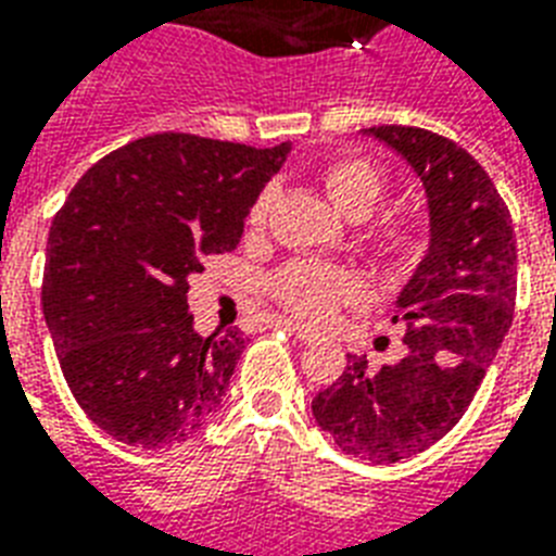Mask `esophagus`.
<instances>
[{"instance_id": "esophagus-1", "label": "esophagus", "mask_w": 556, "mask_h": 556, "mask_svg": "<svg viewBox=\"0 0 556 556\" xmlns=\"http://www.w3.org/2000/svg\"><path fill=\"white\" fill-rule=\"evenodd\" d=\"M274 326H277V329H286L288 334H294L300 343H312L314 340V331L305 329V326H300V323H294V320H282V317H277V320H274Z\"/></svg>"}]
</instances>
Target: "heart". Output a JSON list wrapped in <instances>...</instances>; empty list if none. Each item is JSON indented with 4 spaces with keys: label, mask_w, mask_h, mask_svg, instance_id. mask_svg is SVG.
Listing matches in <instances>:
<instances>
[{
    "label": "heart",
    "mask_w": 556,
    "mask_h": 556,
    "mask_svg": "<svg viewBox=\"0 0 556 556\" xmlns=\"http://www.w3.org/2000/svg\"><path fill=\"white\" fill-rule=\"evenodd\" d=\"M320 181L334 201V207L346 216L364 218L383 204L389 192V181L383 169L361 155H343L329 161L320 169ZM274 192L262 190L248 213V227L262 230L268 222ZM366 244L387 268H409L424 253L421 227L406 216H380L366 227ZM270 296L296 320L323 326L329 323L343 305L361 300V282L349 270L331 268L323 262L294 260L270 277Z\"/></svg>",
    "instance_id": "heart-1"
}]
</instances>
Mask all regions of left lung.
Wrapping results in <instances>:
<instances>
[{"instance_id":"obj_1","label":"left lung","mask_w":556,"mask_h":556,"mask_svg":"<svg viewBox=\"0 0 556 556\" xmlns=\"http://www.w3.org/2000/svg\"><path fill=\"white\" fill-rule=\"evenodd\" d=\"M401 152L430 201V253L397 300L406 355L395 366L349 364L312 401L343 453L395 465L444 439L473 401L517 305V236L482 164L421 126H371Z\"/></svg>"}]
</instances>
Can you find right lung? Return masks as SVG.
<instances>
[{"label": "right lung", "instance_id": "right-lung-1", "mask_svg": "<svg viewBox=\"0 0 556 556\" xmlns=\"http://www.w3.org/2000/svg\"><path fill=\"white\" fill-rule=\"evenodd\" d=\"M286 155L288 143L147 135L86 169L56 210L42 314L74 401L112 439L176 447L218 409L248 340L195 331L190 277L236 251Z\"/></svg>", "mask_w": 556, "mask_h": 556}]
</instances>
